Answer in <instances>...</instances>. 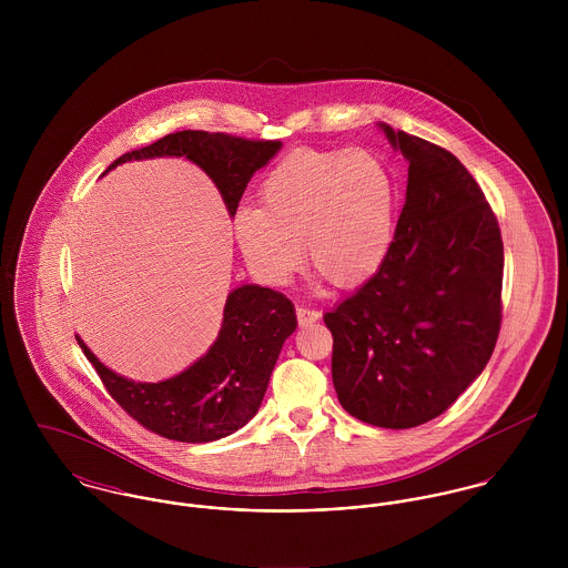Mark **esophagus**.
<instances>
[{
    "label": "esophagus",
    "instance_id": "obj_1",
    "mask_svg": "<svg viewBox=\"0 0 568 568\" xmlns=\"http://www.w3.org/2000/svg\"><path fill=\"white\" fill-rule=\"evenodd\" d=\"M295 313H297V322H300V325H311L315 324V322H320V313H317V311H313V308L297 306V308H295Z\"/></svg>",
    "mask_w": 568,
    "mask_h": 568
}]
</instances>
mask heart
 Listing matches in <instances>:
<instances>
[{
    "label": "heart",
    "instance_id": "1",
    "mask_svg": "<svg viewBox=\"0 0 568 568\" xmlns=\"http://www.w3.org/2000/svg\"><path fill=\"white\" fill-rule=\"evenodd\" d=\"M262 207L234 219L251 268L282 284L306 255L338 288L372 280L389 255L398 192L389 168L369 151L300 149L264 176Z\"/></svg>",
    "mask_w": 568,
    "mask_h": 568
}]
</instances>
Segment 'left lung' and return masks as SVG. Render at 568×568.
<instances>
[{"mask_svg":"<svg viewBox=\"0 0 568 568\" xmlns=\"http://www.w3.org/2000/svg\"><path fill=\"white\" fill-rule=\"evenodd\" d=\"M408 162L406 201L378 273L325 313L341 406L381 428H413L484 372L500 329L503 241L466 165L381 124Z\"/></svg>","mask_w":568,"mask_h":568,"instance_id":"left-lung-1","label":"left lung"}]
</instances>
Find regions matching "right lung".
<instances>
[{"label":"right lung","mask_w":568,"mask_h":568,"mask_svg":"<svg viewBox=\"0 0 568 568\" xmlns=\"http://www.w3.org/2000/svg\"><path fill=\"white\" fill-rule=\"evenodd\" d=\"M280 149L282 142L179 131L122 155L104 174L133 160L185 158L214 181L234 216L255 170L271 162ZM295 327L291 300L273 288L243 284L227 295L223 324L212 347L187 369L162 383H135L115 374L95 358L81 336L77 338L109 396L133 419L165 439L203 444L236 433L257 413L282 345Z\"/></svg>","instance_id":"add662e5"}]
</instances>
